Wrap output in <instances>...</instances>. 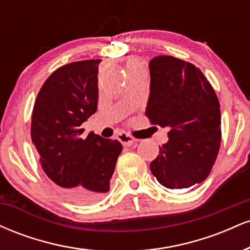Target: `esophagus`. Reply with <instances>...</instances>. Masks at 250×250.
<instances>
[{"label":"esophagus","mask_w":250,"mask_h":250,"mask_svg":"<svg viewBox=\"0 0 250 250\" xmlns=\"http://www.w3.org/2000/svg\"><path fill=\"white\" fill-rule=\"evenodd\" d=\"M117 140H119V141L121 142L123 146H125V147L133 146L134 143L136 142L135 137L131 136V135L128 133H120L119 135H117Z\"/></svg>","instance_id":"34e87169"}]
</instances>
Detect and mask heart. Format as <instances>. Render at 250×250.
I'll use <instances>...</instances> for the list:
<instances>
[{
	"label": "heart",
	"instance_id": "b5f03b06",
	"mask_svg": "<svg viewBox=\"0 0 250 250\" xmlns=\"http://www.w3.org/2000/svg\"><path fill=\"white\" fill-rule=\"evenodd\" d=\"M125 70H127L128 75L133 73L145 74V68H143L142 62L139 61V60H129L127 65H125Z\"/></svg>",
	"mask_w": 250,
	"mask_h": 250
}]
</instances>
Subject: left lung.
I'll use <instances>...</instances> for the list:
<instances>
[{
    "instance_id": "obj_1",
    "label": "left lung",
    "mask_w": 250,
    "mask_h": 250,
    "mask_svg": "<svg viewBox=\"0 0 250 250\" xmlns=\"http://www.w3.org/2000/svg\"><path fill=\"white\" fill-rule=\"evenodd\" d=\"M150 95L146 116L169 129L167 143L150 163L163 187L189 188L203 182L221 145L220 103L214 88L193 63L173 56L149 63Z\"/></svg>"
}]
</instances>
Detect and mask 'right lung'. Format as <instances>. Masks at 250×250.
Returning a JSON list of instances; mask_svg holds the SVG:
<instances>
[{"label":"right lung","instance_id":"add662e5","mask_svg":"<svg viewBox=\"0 0 250 250\" xmlns=\"http://www.w3.org/2000/svg\"><path fill=\"white\" fill-rule=\"evenodd\" d=\"M100 60L62 65L45 80L31 116V141L40 165L56 188L77 203L100 200L109 191L122 145L90 133L81 125L97 109Z\"/></svg>","mask_w":250,"mask_h":250}]
</instances>
